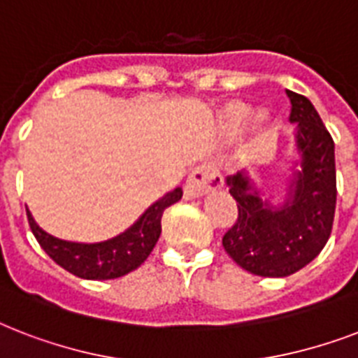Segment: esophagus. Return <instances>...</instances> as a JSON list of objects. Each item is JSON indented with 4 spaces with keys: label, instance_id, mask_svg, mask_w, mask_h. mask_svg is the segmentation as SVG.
Wrapping results in <instances>:
<instances>
[{
    "label": "esophagus",
    "instance_id": "esophagus-1",
    "mask_svg": "<svg viewBox=\"0 0 358 358\" xmlns=\"http://www.w3.org/2000/svg\"><path fill=\"white\" fill-rule=\"evenodd\" d=\"M219 187H223V176L213 165L204 163V165H199L191 171L184 189L189 199H196V196L206 195V193L219 189Z\"/></svg>",
    "mask_w": 358,
    "mask_h": 358
}]
</instances>
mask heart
Instances as JSON below:
<instances>
[{"label":"heart","mask_w":358,"mask_h":358,"mask_svg":"<svg viewBox=\"0 0 358 358\" xmlns=\"http://www.w3.org/2000/svg\"><path fill=\"white\" fill-rule=\"evenodd\" d=\"M249 119L250 129L255 134H260V131L266 129L267 122H269V115L266 111H258V113L252 115V106L243 102V100H232L221 109V128H223L224 134H238L239 129L249 122Z\"/></svg>","instance_id":"heart-1"}]
</instances>
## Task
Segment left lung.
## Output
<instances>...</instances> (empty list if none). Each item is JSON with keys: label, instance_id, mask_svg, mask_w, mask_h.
<instances>
[{"label": "left lung", "instance_id": "obj_1", "mask_svg": "<svg viewBox=\"0 0 358 358\" xmlns=\"http://www.w3.org/2000/svg\"><path fill=\"white\" fill-rule=\"evenodd\" d=\"M292 103L299 162L292 167L284 202L275 206L247 171L227 178L238 219L223 236L232 260L258 277H288L310 264L327 243L336 208L334 143L312 102L286 91Z\"/></svg>", "mask_w": 358, "mask_h": 358}]
</instances>
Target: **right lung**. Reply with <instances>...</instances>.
Instances as JSON below:
<instances>
[{"mask_svg": "<svg viewBox=\"0 0 358 358\" xmlns=\"http://www.w3.org/2000/svg\"><path fill=\"white\" fill-rule=\"evenodd\" d=\"M182 199V187L169 191L159 201L145 210V213L122 234L98 243L66 241L42 230L27 212L31 232L55 264L69 273L87 280H108L119 278L134 271L148 258L162 234V215L165 208Z\"/></svg>", "mask_w": 358, "mask_h": 358, "instance_id": "add662e5", "label": "right lung"}]
</instances>
